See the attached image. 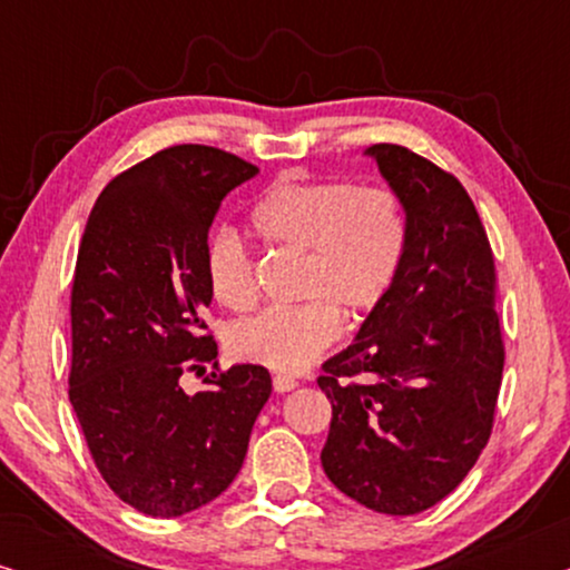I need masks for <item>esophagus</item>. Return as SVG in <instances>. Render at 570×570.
Listing matches in <instances>:
<instances>
[{
	"label": "esophagus",
	"mask_w": 570,
	"mask_h": 570,
	"mask_svg": "<svg viewBox=\"0 0 570 570\" xmlns=\"http://www.w3.org/2000/svg\"><path fill=\"white\" fill-rule=\"evenodd\" d=\"M272 386H275L277 394H285V392H293V389L298 386V381L293 376H283V373H277V376L272 379Z\"/></svg>",
	"instance_id": "obj_1"
}]
</instances>
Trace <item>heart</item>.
<instances>
[{"mask_svg": "<svg viewBox=\"0 0 570 570\" xmlns=\"http://www.w3.org/2000/svg\"><path fill=\"white\" fill-rule=\"evenodd\" d=\"M252 230L267 246L303 254L301 306L267 308L230 334L238 361L298 373L337 340V314L355 322L392 291L407 248V217L389 186L283 178L252 207ZM213 298L244 311L256 298L246 246L220 233L207 248Z\"/></svg>", "mask_w": 570, "mask_h": 570, "instance_id": "heart-1", "label": "heart"}]
</instances>
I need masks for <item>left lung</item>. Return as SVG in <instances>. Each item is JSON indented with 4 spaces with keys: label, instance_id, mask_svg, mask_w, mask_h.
I'll use <instances>...</instances> for the list:
<instances>
[{
    "label": "left lung",
    "instance_id": "1",
    "mask_svg": "<svg viewBox=\"0 0 570 570\" xmlns=\"http://www.w3.org/2000/svg\"><path fill=\"white\" fill-rule=\"evenodd\" d=\"M407 217V248L386 298L330 357L322 466L342 493L389 517L443 501L493 431L503 376L495 264L470 194L402 145H371Z\"/></svg>",
    "mask_w": 570,
    "mask_h": 570
}]
</instances>
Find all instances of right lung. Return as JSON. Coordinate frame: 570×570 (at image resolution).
Wrapping results in <instances>:
<instances>
[{
    "mask_svg": "<svg viewBox=\"0 0 570 570\" xmlns=\"http://www.w3.org/2000/svg\"><path fill=\"white\" fill-rule=\"evenodd\" d=\"M256 174L217 147H168L116 176L85 225L69 402L108 488L147 517H184L215 501L236 480L272 394L269 371L248 363L213 371L205 392L178 384L217 357L202 322L213 303L209 225Z\"/></svg>",
    "mask_w": 570,
    "mask_h": 570,
    "instance_id": "obj_1",
    "label": "right lung"
}]
</instances>
